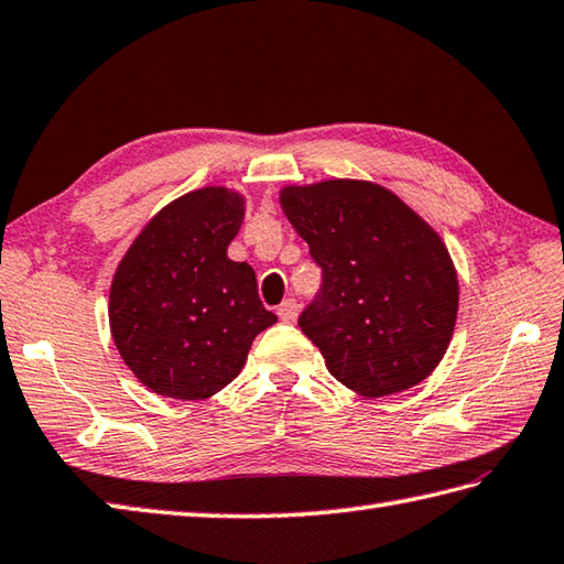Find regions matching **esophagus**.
I'll return each instance as SVG.
<instances>
[{
    "label": "esophagus",
    "mask_w": 564,
    "mask_h": 564,
    "mask_svg": "<svg viewBox=\"0 0 564 564\" xmlns=\"http://www.w3.org/2000/svg\"><path fill=\"white\" fill-rule=\"evenodd\" d=\"M279 317L283 319V323H293V319L297 317V303L293 301V297H285V301L279 305Z\"/></svg>",
    "instance_id": "obj_1"
}]
</instances>
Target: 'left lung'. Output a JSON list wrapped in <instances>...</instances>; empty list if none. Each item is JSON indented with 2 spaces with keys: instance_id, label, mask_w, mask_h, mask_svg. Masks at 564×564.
<instances>
[{
  "instance_id": "obj_1",
  "label": "left lung",
  "mask_w": 564,
  "mask_h": 564,
  "mask_svg": "<svg viewBox=\"0 0 564 564\" xmlns=\"http://www.w3.org/2000/svg\"><path fill=\"white\" fill-rule=\"evenodd\" d=\"M281 207L323 269L297 317L333 377L369 399L413 389L455 333L459 283L445 241L369 181L289 185Z\"/></svg>"
}]
</instances>
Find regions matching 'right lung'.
<instances>
[{
    "label": "right lung",
    "mask_w": 564,
    "mask_h": 564,
    "mask_svg": "<svg viewBox=\"0 0 564 564\" xmlns=\"http://www.w3.org/2000/svg\"><path fill=\"white\" fill-rule=\"evenodd\" d=\"M245 197L209 185L165 205L129 247L109 289V327L134 377L159 395L203 401L239 377L275 323L257 273L227 257Z\"/></svg>",
    "instance_id": "right-lung-1"
}]
</instances>
